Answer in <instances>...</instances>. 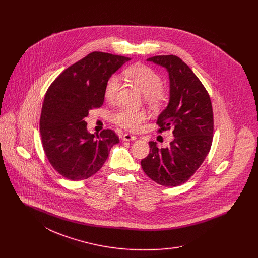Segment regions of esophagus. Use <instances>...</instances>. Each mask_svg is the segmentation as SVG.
Segmentation results:
<instances>
[{"label": "esophagus", "instance_id": "34e87169", "mask_svg": "<svg viewBox=\"0 0 258 258\" xmlns=\"http://www.w3.org/2000/svg\"><path fill=\"white\" fill-rule=\"evenodd\" d=\"M123 141H135L136 140V137L134 135H128V134H125L123 135Z\"/></svg>", "mask_w": 258, "mask_h": 258}]
</instances>
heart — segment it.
Listing matches in <instances>:
<instances>
[{
    "instance_id": "heart-1",
    "label": "heart",
    "mask_w": 258,
    "mask_h": 258,
    "mask_svg": "<svg viewBox=\"0 0 258 258\" xmlns=\"http://www.w3.org/2000/svg\"><path fill=\"white\" fill-rule=\"evenodd\" d=\"M126 76L141 90L149 102L159 104L162 100V80L154 70L143 64H136L126 71ZM120 88V77L117 75L110 76L104 88V98L108 102L115 101ZM145 119L146 116L143 112H135L126 108H122L113 115L115 123L131 132L138 131Z\"/></svg>"
}]
</instances>
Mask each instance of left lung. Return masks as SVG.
Instances as JSON below:
<instances>
[{"label": "left lung", "mask_w": 258, "mask_h": 258, "mask_svg": "<svg viewBox=\"0 0 258 258\" xmlns=\"http://www.w3.org/2000/svg\"><path fill=\"white\" fill-rule=\"evenodd\" d=\"M147 61L169 75V101L157 123L160 131L172 127L175 138L169 147L161 149L150 141V153L141 166L156 183L176 186L187 181L208 155L214 131L212 103L198 77L179 57L155 56Z\"/></svg>", "instance_id": "left-lung-1"}]
</instances>
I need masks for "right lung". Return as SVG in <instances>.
I'll return each instance as SVG.
<instances>
[{"label": "right lung", "instance_id": "1", "mask_svg": "<svg viewBox=\"0 0 258 258\" xmlns=\"http://www.w3.org/2000/svg\"><path fill=\"white\" fill-rule=\"evenodd\" d=\"M131 58L92 52L64 70L50 85L40 116V136L51 165L62 177L81 181L107 160L119 137L111 130L99 135L87 130L89 111L104 101L108 78Z\"/></svg>", "mask_w": 258, "mask_h": 258}]
</instances>
